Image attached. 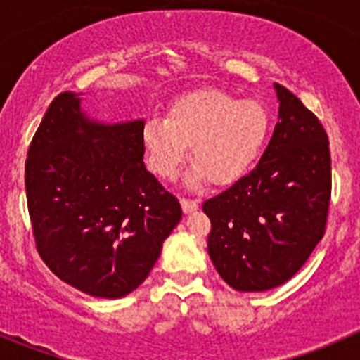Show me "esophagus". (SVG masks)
Masks as SVG:
<instances>
[{"instance_id": "esophagus-1", "label": "esophagus", "mask_w": 360, "mask_h": 360, "mask_svg": "<svg viewBox=\"0 0 360 360\" xmlns=\"http://www.w3.org/2000/svg\"><path fill=\"white\" fill-rule=\"evenodd\" d=\"M181 207H183L184 212H193V210L198 209V200H190V198H183L181 200Z\"/></svg>"}]
</instances>
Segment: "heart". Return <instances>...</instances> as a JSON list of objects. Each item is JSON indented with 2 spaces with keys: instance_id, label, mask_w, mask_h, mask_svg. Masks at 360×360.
<instances>
[{
  "instance_id": "heart-1",
  "label": "heart",
  "mask_w": 360,
  "mask_h": 360,
  "mask_svg": "<svg viewBox=\"0 0 360 360\" xmlns=\"http://www.w3.org/2000/svg\"><path fill=\"white\" fill-rule=\"evenodd\" d=\"M268 134L263 104L200 89L177 97L165 118L148 120L141 137L150 169L163 179L176 177L191 146L193 183L209 177L214 184H230L252 167Z\"/></svg>"
}]
</instances>
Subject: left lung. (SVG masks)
Wrapping results in <instances>:
<instances>
[{
	"mask_svg": "<svg viewBox=\"0 0 360 360\" xmlns=\"http://www.w3.org/2000/svg\"><path fill=\"white\" fill-rule=\"evenodd\" d=\"M278 122L256 169L203 202L209 256L242 292L282 285L324 237L331 200V155L324 127L275 83Z\"/></svg>",
	"mask_w": 360,
	"mask_h": 360,
	"instance_id": "8db88e82",
	"label": "left lung"
}]
</instances>
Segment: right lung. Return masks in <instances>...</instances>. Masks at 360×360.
I'll return each mask as SVG.
<instances>
[{
    "instance_id": "add662e5",
    "label": "right lung",
    "mask_w": 360,
    "mask_h": 360,
    "mask_svg": "<svg viewBox=\"0 0 360 360\" xmlns=\"http://www.w3.org/2000/svg\"><path fill=\"white\" fill-rule=\"evenodd\" d=\"M79 96L59 94L32 137L27 209L46 266L82 292L116 300L146 281L183 210L144 165V120L96 122Z\"/></svg>"
}]
</instances>
